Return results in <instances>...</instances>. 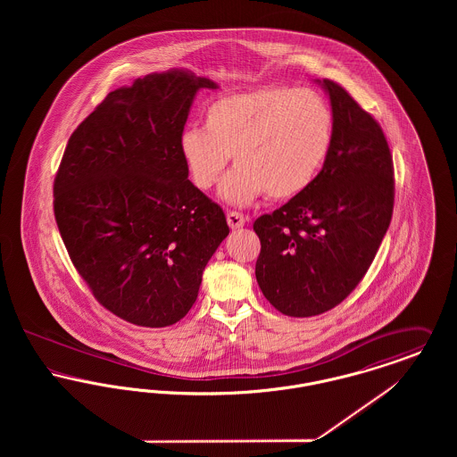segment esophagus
<instances>
[{
	"label": "esophagus",
	"mask_w": 457,
	"mask_h": 457,
	"mask_svg": "<svg viewBox=\"0 0 457 457\" xmlns=\"http://www.w3.org/2000/svg\"><path fill=\"white\" fill-rule=\"evenodd\" d=\"M228 224H229V228L231 229H239V228H243L245 226V216L241 214V212H237V211H231V212H228Z\"/></svg>",
	"instance_id": "obj_1"
}]
</instances>
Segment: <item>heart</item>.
Here are the masks:
<instances>
[{
	"label": "heart",
	"instance_id": "1",
	"mask_svg": "<svg viewBox=\"0 0 457 457\" xmlns=\"http://www.w3.org/2000/svg\"><path fill=\"white\" fill-rule=\"evenodd\" d=\"M334 142V116L324 96L310 88L269 87L226 94L204 111V129L179 135V154L198 190H209L231 154L237 166L219 194L245 205L302 195L317 179Z\"/></svg>",
	"mask_w": 457,
	"mask_h": 457
}]
</instances>
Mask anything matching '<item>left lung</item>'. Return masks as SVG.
I'll use <instances>...</instances> for the list:
<instances>
[{"mask_svg":"<svg viewBox=\"0 0 457 457\" xmlns=\"http://www.w3.org/2000/svg\"><path fill=\"white\" fill-rule=\"evenodd\" d=\"M334 142L302 195L253 222L263 296L287 317H313L341 303L367 274L394 209V164L377 120L348 90L324 79Z\"/></svg>","mask_w":457,"mask_h":457,"instance_id":"8db88e82","label":"left lung"}]
</instances>
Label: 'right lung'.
<instances>
[{"label": "right lung", "mask_w": 457, "mask_h": 457, "mask_svg": "<svg viewBox=\"0 0 457 457\" xmlns=\"http://www.w3.org/2000/svg\"><path fill=\"white\" fill-rule=\"evenodd\" d=\"M216 87L173 68L109 92L71 133L54 178L70 259L94 298L135 326L181 320L229 233L178 145L198 88Z\"/></svg>", "instance_id": "right-lung-1"}]
</instances>
